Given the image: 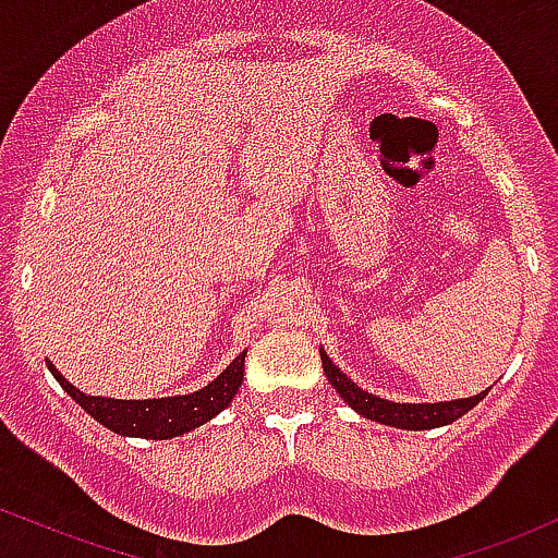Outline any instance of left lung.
I'll return each mask as SVG.
<instances>
[{"label":"left lung","instance_id":"1","mask_svg":"<svg viewBox=\"0 0 558 558\" xmlns=\"http://www.w3.org/2000/svg\"><path fill=\"white\" fill-rule=\"evenodd\" d=\"M318 355H322V366L327 379L331 381V387L337 390L350 409L355 414H361L363 418H372L377 424H387V427L396 429H435V427H446V424H453L456 418H461L466 411H472L474 405L480 403L482 398L487 396V390L477 392L472 398H459V400H446V403H396V400H385L366 392L363 387L355 385L348 374L340 372V366H335L331 359L327 355V350L318 348Z\"/></svg>","mask_w":558,"mask_h":558}]
</instances>
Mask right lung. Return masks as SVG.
I'll return each mask as SVG.
<instances>
[{
  "label": "right lung",
  "mask_w": 558,
  "mask_h": 558,
  "mask_svg": "<svg viewBox=\"0 0 558 558\" xmlns=\"http://www.w3.org/2000/svg\"><path fill=\"white\" fill-rule=\"evenodd\" d=\"M245 355L242 350L234 361L218 374L210 385L203 390L186 392V396L171 398H147V400H118L102 396H86L78 387H73L62 374L54 368V363L47 361L52 377L60 381L62 390L68 392L86 414L97 418L102 427L123 437H144V440H171L186 432L203 427L213 416L221 414L223 409L234 400L236 390L245 379Z\"/></svg>",
  "instance_id": "add662e5"
}]
</instances>
